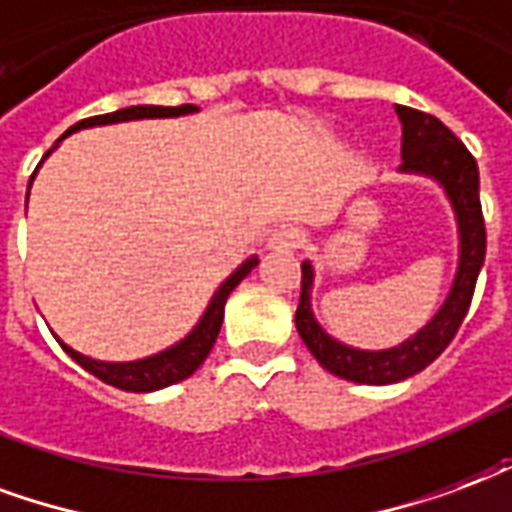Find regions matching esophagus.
<instances>
[{"label":"esophagus","instance_id":"obj_1","mask_svg":"<svg viewBox=\"0 0 512 512\" xmlns=\"http://www.w3.org/2000/svg\"><path fill=\"white\" fill-rule=\"evenodd\" d=\"M302 242V231L292 223H283L278 229L272 231L270 240H267V251H275V253H292L300 248Z\"/></svg>","mask_w":512,"mask_h":512}]
</instances>
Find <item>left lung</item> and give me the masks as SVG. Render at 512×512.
<instances>
[{"mask_svg": "<svg viewBox=\"0 0 512 512\" xmlns=\"http://www.w3.org/2000/svg\"><path fill=\"white\" fill-rule=\"evenodd\" d=\"M395 114L404 130L401 138L404 163L398 171L434 179L445 190L458 229V267L445 302L417 333L390 349H354L349 343L333 338L316 319L311 305L316 272L311 259L302 261V292L294 316L297 333L322 368L357 384H395L420 374L425 365L434 363L464 322L475 294L477 275L486 261V223L480 210V174L475 158L455 138L453 130L445 128L431 114L409 106H395Z\"/></svg>", "mask_w": 512, "mask_h": 512, "instance_id": "1", "label": "left lung"}]
</instances>
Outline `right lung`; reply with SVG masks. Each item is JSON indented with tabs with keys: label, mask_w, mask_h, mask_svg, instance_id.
<instances>
[{
	"label": "right lung",
	"mask_w": 512,
	"mask_h": 512,
	"mask_svg": "<svg viewBox=\"0 0 512 512\" xmlns=\"http://www.w3.org/2000/svg\"><path fill=\"white\" fill-rule=\"evenodd\" d=\"M199 108L196 106H130L119 108L114 114H103V117H89L76 122L73 128L65 130L62 136L57 138V144L48 149L43 160L59 147V141H65L70 133H78V130L87 128H100V125H117V122H133V119H171V117H185V114H196ZM40 160V166H43ZM37 166V169H40ZM37 174V171H35ZM32 174V179H35ZM32 179H29V188H32ZM26 201H29V190H26ZM259 264V256H251L245 259L231 272L226 281L220 283L218 292L212 294V300L207 302V308L201 313V319L193 324L185 338H179L177 343H171L169 349H163L158 354H149V357H141V360H128V363H108V360H95L89 354L76 352L73 346H67L65 341H59V346L65 349L73 360H76L84 371H89L92 376H98L100 382L114 384L119 390H128V393H155V390H163L169 384H177L182 379H188L190 374H196L207 354L212 352V346L218 341L220 324H223V311H226V300L229 294L240 286V281Z\"/></svg>",
	"instance_id": "1"
}]
</instances>
